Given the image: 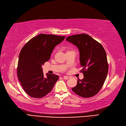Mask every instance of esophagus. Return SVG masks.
I'll return each mask as SVG.
<instances>
[{"label":"esophagus","mask_w":126,"mask_h":126,"mask_svg":"<svg viewBox=\"0 0 126 126\" xmlns=\"http://www.w3.org/2000/svg\"><path fill=\"white\" fill-rule=\"evenodd\" d=\"M63 79H65V80H67L69 78V77L68 76H63Z\"/></svg>","instance_id":"1"}]
</instances>
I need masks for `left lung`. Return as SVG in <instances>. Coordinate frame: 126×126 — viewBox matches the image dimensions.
Here are the masks:
<instances>
[{"label": "left lung", "mask_w": 126, "mask_h": 126, "mask_svg": "<svg viewBox=\"0 0 126 126\" xmlns=\"http://www.w3.org/2000/svg\"><path fill=\"white\" fill-rule=\"evenodd\" d=\"M66 40L79 48L80 61L84 78L78 80L72 88L75 94L83 97H90L98 93L105 82L108 71L107 55L101 44L88 34L69 36Z\"/></svg>", "instance_id": "1"}]
</instances>
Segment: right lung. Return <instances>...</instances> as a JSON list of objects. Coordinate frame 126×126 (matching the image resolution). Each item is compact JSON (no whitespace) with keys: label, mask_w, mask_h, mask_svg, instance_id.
Here are the masks:
<instances>
[{"label":"right lung","mask_w":126,"mask_h":126,"mask_svg":"<svg viewBox=\"0 0 126 126\" xmlns=\"http://www.w3.org/2000/svg\"><path fill=\"white\" fill-rule=\"evenodd\" d=\"M65 38V36L40 34L22 48L16 72L22 87L29 96L41 98L52 91L59 77L47 74L44 77L42 65L49 60L54 47Z\"/></svg>","instance_id":"right-lung-1"}]
</instances>
